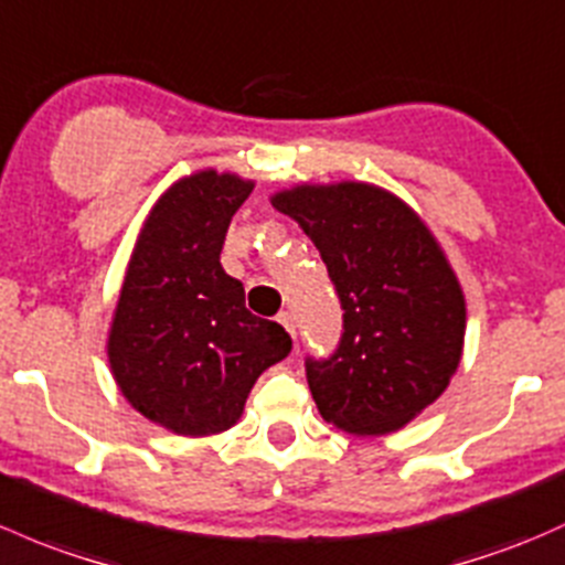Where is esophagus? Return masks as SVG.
<instances>
[{
    "label": "esophagus",
    "instance_id": "34e87169",
    "mask_svg": "<svg viewBox=\"0 0 565 565\" xmlns=\"http://www.w3.org/2000/svg\"><path fill=\"white\" fill-rule=\"evenodd\" d=\"M276 319H278V324H284V330H287L289 335L295 338V319H292V313H289V311H281V313H278Z\"/></svg>",
    "mask_w": 565,
    "mask_h": 565
}]
</instances>
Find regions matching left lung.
Wrapping results in <instances>:
<instances>
[{
	"mask_svg": "<svg viewBox=\"0 0 565 565\" xmlns=\"http://www.w3.org/2000/svg\"><path fill=\"white\" fill-rule=\"evenodd\" d=\"M273 207L292 216L328 265L343 308L330 358L306 360L324 423L382 436L430 406L460 365L466 298L423 218L371 183L295 186Z\"/></svg>",
	"mask_w": 565,
	"mask_h": 565,
	"instance_id": "left-lung-1",
	"label": "left lung"
}]
</instances>
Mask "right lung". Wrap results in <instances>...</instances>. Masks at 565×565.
<instances>
[{
  "instance_id": "add662e5",
  "label": "right lung",
  "mask_w": 565,
  "mask_h": 565,
  "mask_svg": "<svg viewBox=\"0 0 565 565\" xmlns=\"http://www.w3.org/2000/svg\"><path fill=\"white\" fill-rule=\"evenodd\" d=\"M254 183L203 170L173 183L142 224L108 335L113 379L132 408L178 436H213L241 419L265 367L292 349L254 317L222 246Z\"/></svg>"
}]
</instances>
